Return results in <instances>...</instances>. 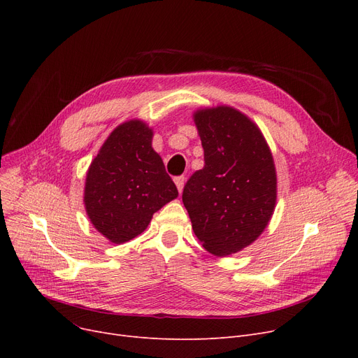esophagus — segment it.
Here are the masks:
<instances>
[{
    "label": "esophagus",
    "instance_id": "1",
    "mask_svg": "<svg viewBox=\"0 0 358 358\" xmlns=\"http://www.w3.org/2000/svg\"><path fill=\"white\" fill-rule=\"evenodd\" d=\"M174 182L177 185V189L180 193H182V189H184V184H185V178L184 177H176L174 178Z\"/></svg>",
    "mask_w": 358,
    "mask_h": 358
}]
</instances>
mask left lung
<instances>
[{
    "label": "left lung",
    "instance_id": "1",
    "mask_svg": "<svg viewBox=\"0 0 358 358\" xmlns=\"http://www.w3.org/2000/svg\"><path fill=\"white\" fill-rule=\"evenodd\" d=\"M193 119L204 166L187 181L182 203L204 250L228 257L251 245L273 217V154L257 123L235 107L197 108Z\"/></svg>",
    "mask_w": 358,
    "mask_h": 358
}]
</instances>
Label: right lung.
<instances>
[{
    "mask_svg": "<svg viewBox=\"0 0 358 358\" xmlns=\"http://www.w3.org/2000/svg\"><path fill=\"white\" fill-rule=\"evenodd\" d=\"M152 138L154 130L143 120L123 122L88 166L85 212L92 227L113 243L141 235L154 213L178 197Z\"/></svg>",
    "mask_w": 358,
    "mask_h": 358,
    "instance_id": "obj_1",
    "label": "right lung"
}]
</instances>
